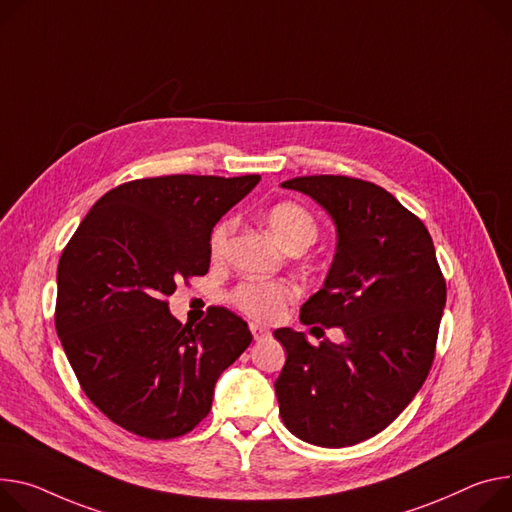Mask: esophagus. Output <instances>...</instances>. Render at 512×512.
I'll use <instances>...</instances> for the list:
<instances>
[{
	"label": "esophagus",
	"mask_w": 512,
	"mask_h": 512,
	"mask_svg": "<svg viewBox=\"0 0 512 512\" xmlns=\"http://www.w3.org/2000/svg\"><path fill=\"white\" fill-rule=\"evenodd\" d=\"M249 329H251V335H253V339H255V341H261V339L269 337V329L261 327V324H257V322H251V324H249Z\"/></svg>",
	"instance_id": "esophagus-1"
}]
</instances>
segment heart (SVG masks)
<instances>
[{
    "mask_svg": "<svg viewBox=\"0 0 512 512\" xmlns=\"http://www.w3.org/2000/svg\"><path fill=\"white\" fill-rule=\"evenodd\" d=\"M267 226L286 249L308 247L316 239V220L308 210L294 202H280L267 210ZM232 232V222L222 220L214 226L208 239V249L212 259H220L226 251V243ZM298 296L294 284L288 282H243L230 294V302L241 312L255 320H273Z\"/></svg>",
    "mask_w": 512,
    "mask_h": 512,
    "instance_id": "heart-1",
    "label": "heart"
}]
</instances>
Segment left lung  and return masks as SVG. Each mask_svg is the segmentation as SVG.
I'll use <instances>...</instances> for the list:
<instances>
[{
	"label": "left lung",
	"instance_id": "1",
	"mask_svg": "<svg viewBox=\"0 0 512 512\" xmlns=\"http://www.w3.org/2000/svg\"><path fill=\"white\" fill-rule=\"evenodd\" d=\"M282 188L310 196L337 226L333 265L300 320L341 327L345 343L314 347L304 333H273L288 353L275 380L280 414L306 443L355 445L384 431L425 384L445 280L427 226L380 185L306 175Z\"/></svg>",
	"mask_w": 512,
	"mask_h": 512
}]
</instances>
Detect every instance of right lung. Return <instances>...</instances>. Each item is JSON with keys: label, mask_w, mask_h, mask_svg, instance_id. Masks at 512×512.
I'll return each mask as SVG.
<instances>
[{"label": "right lung", "mask_w": 512, "mask_h": 512, "mask_svg": "<svg viewBox=\"0 0 512 512\" xmlns=\"http://www.w3.org/2000/svg\"><path fill=\"white\" fill-rule=\"evenodd\" d=\"M259 175H163L104 194L57 269L55 327L85 392L112 423L175 439L208 416L216 380L253 337L222 306L198 324L169 312L175 284L208 273L214 224Z\"/></svg>", "instance_id": "right-lung-1"}]
</instances>
